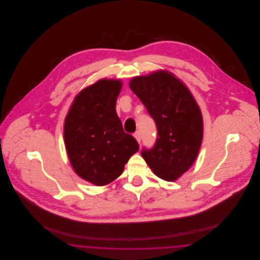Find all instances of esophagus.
Instances as JSON below:
<instances>
[{"mask_svg": "<svg viewBox=\"0 0 260 260\" xmlns=\"http://www.w3.org/2000/svg\"><path fill=\"white\" fill-rule=\"evenodd\" d=\"M134 136L136 137L137 142H138V143H140V141H141V134H140V132H139V131H137V132L135 133V135H134Z\"/></svg>", "mask_w": 260, "mask_h": 260, "instance_id": "esophagus-1", "label": "esophagus"}]
</instances>
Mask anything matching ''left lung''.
<instances>
[{"instance_id": "left-lung-1", "label": "left lung", "mask_w": 260, "mask_h": 260, "mask_svg": "<svg viewBox=\"0 0 260 260\" xmlns=\"http://www.w3.org/2000/svg\"><path fill=\"white\" fill-rule=\"evenodd\" d=\"M131 89L157 125V139L141 156L158 177L179 178L193 165L203 139V118L189 89L167 71L135 77Z\"/></svg>"}]
</instances>
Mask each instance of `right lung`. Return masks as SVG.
<instances>
[{"label": "right lung", "mask_w": 260, "mask_h": 260, "mask_svg": "<svg viewBox=\"0 0 260 260\" xmlns=\"http://www.w3.org/2000/svg\"><path fill=\"white\" fill-rule=\"evenodd\" d=\"M120 80H99L74 99L65 118L64 141L75 173L94 185L109 184L136 153V138L125 134L116 113Z\"/></svg>", "instance_id": "right-lung-1"}]
</instances>
